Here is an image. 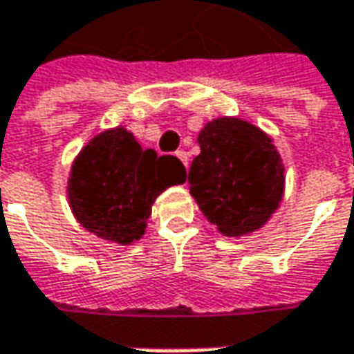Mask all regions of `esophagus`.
I'll return each instance as SVG.
<instances>
[{"label": "esophagus", "mask_w": 354, "mask_h": 354, "mask_svg": "<svg viewBox=\"0 0 354 354\" xmlns=\"http://www.w3.org/2000/svg\"><path fill=\"white\" fill-rule=\"evenodd\" d=\"M177 157H179V159L183 161L185 167H189V153H187V151H183V149H179V151H177Z\"/></svg>", "instance_id": "34e87169"}]
</instances>
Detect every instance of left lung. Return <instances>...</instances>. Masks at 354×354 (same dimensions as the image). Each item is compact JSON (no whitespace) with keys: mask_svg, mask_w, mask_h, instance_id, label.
<instances>
[{"mask_svg":"<svg viewBox=\"0 0 354 354\" xmlns=\"http://www.w3.org/2000/svg\"><path fill=\"white\" fill-rule=\"evenodd\" d=\"M189 169L191 195L225 236L260 230L283 197V163L272 138L240 118H216L198 131Z\"/></svg>","mask_w":354,"mask_h":354,"instance_id":"1","label":"left lung"}]
</instances>
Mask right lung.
Returning a JSON list of instances; mask_svg holds the SVG:
<instances>
[{
	"instance_id": "right-lung-1",
	"label": "right lung",
	"mask_w": 354,
	"mask_h": 354,
	"mask_svg": "<svg viewBox=\"0 0 354 354\" xmlns=\"http://www.w3.org/2000/svg\"><path fill=\"white\" fill-rule=\"evenodd\" d=\"M185 179L187 171L177 157L142 149L131 131L118 126L94 136L80 149L66 195L80 226L128 246L145 234L156 198Z\"/></svg>"
}]
</instances>
